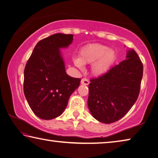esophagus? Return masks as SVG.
Returning a JSON list of instances; mask_svg holds the SVG:
<instances>
[{"instance_id":"obj_1","label":"esophagus","mask_w":158,"mask_h":158,"mask_svg":"<svg viewBox=\"0 0 158 158\" xmlns=\"http://www.w3.org/2000/svg\"><path fill=\"white\" fill-rule=\"evenodd\" d=\"M81 84L86 85H89V80H88L87 79L84 78V79H81Z\"/></svg>"}]
</instances>
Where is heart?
<instances>
[{"label": "heart", "mask_w": 158, "mask_h": 158, "mask_svg": "<svg viewBox=\"0 0 158 158\" xmlns=\"http://www.w3.org/2000/svg\"><path fill=\"white\" fill-rule=\"evenodd\" d=\"M116 58V52L108 47L99 44H88L80 50L79 58L74 59L77 68L82 65L93 64L91 70L95 76H102L111 69Z\"/></svg>", "instance_id": "heart-1"}]
</instances>
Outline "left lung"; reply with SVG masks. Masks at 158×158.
Segmentation results:
<instances>
[{
	"instance_id": "1",
	"label": "left lung",
	"mask_w": 158,
	"mask_h": 158,
	"mask_svg": "<svg viewBox=\"0 0 158 158\" xmlns=\"http://www.w3.org/2000/svg\"><path fill=\"white\" fill-rule=\"evenodd\" d=\"M143 69L137 52L130 49L126 59L90 79L88 106L93 116L107 124L122 118L139 97Z\"/></svg>"
}]
</instances>
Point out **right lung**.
<instances>
[{
  "label": "right lung",
  "instance_id": "right-lung-1",
  "mask_svg": "<svg viewBox=\"0 0 158 158\" xmlns=\"http://www.w3.org/2000/svg\"><path fill=\"white\" fill-rule=\"evenodd\" d=\"M73 35L57 33L42 40L35 47L24 69L23 92L37 117L55 118L63 114L81 79L65 73L60 48L68 47Z\"/></svg>",
  "mask_w": 158,
  "mask_h": 158
}]
</instances>
